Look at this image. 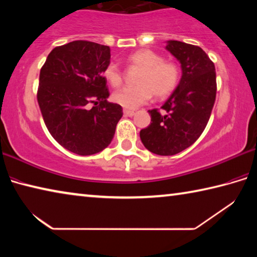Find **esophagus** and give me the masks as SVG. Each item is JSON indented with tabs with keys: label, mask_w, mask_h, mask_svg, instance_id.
Listing matches in <instances>:
<instances>
[{
	"label": "esophagus",
	"mask_w": 257,
	"mask_h": 257,
	"mask_svg": "<svg viewBox=\"0 0 257 257\" xmlns=\"http://www.w3.org/2000/svg\"><path fill=\"white\" fill-rule=\"evenodd\" d=\"M123 114L125 115V116H133L134 114H135V112L134 111H132V110H123Z\"/></svg>",
	"instance_id": "obj_1"
}]
</instances>
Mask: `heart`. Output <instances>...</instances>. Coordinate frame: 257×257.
Wrapping results in <instances>:
<instances>
[{"mask_svg":"<svg viewBox=\"0 0 257 257\" xmlns=\"http://www.w3.org/2000/svg\"><path fill=\"white\" fill-rule=\"evenodd\" d=\"M127 62L132 67L141 69L134 87H123L112 95L114 103L124 108L134 110L150 101L155 95L164 98L176 89L179 82L180 70L176 62L164 60L163 56L149 49H141L128 56ZM103 76L108 84L118 87L122 82V71L114 62L104 68Z\"/></svg>","mask_w":257,"mask_h":257,"instance_id":"b5f03b06","label":"heart"}]
</instances>
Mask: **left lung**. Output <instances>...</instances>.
Returning <instances> with one entry per match:
<instances>
[{
	"label": "left lung",
	"instance_id": "left-lung-1",
	"mask_svg": "<svg viewBox=\"0 0 257 257\" xmlns=\"http://www.w3.org/2000/svg\"><path fill=\"white\" fill-rule=\"evenodd\" d=\"M181 64L182 76L162 107L150 110L151 124L141 130L142 143L158 155H175L201 136L216 96L215 67L201 47L168 41L165 46Z\"/></svg>",
	"mask_w": 257,
	"mask_h": 257
}]
</instances>
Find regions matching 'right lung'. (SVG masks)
I'll return each instance as SVG.
<instances>
[{
    "instance_id": "right-lung-1",
    "label": "right lung",
    "mask_w": 257,
    "mask_h": 257,
    "mask_svg": "<svg viewBox=\"0 0 257 257\" xmlns=\"http://www.w3.org/2000/svg\"><path fill=\"white\" fill-rule=\"evenodd\" d=\"M110 47L87 41L56 46L41 69L37 101L56 142L78 155H92L110 145L122 116L119 104L107 102L103 70ZM89 102L95 106L88 107Z\"/></svg>"
}]
</instances>
